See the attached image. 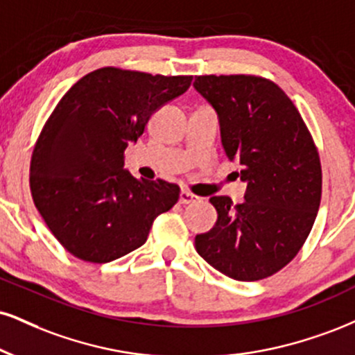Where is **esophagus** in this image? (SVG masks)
<instances>
[{
  "mask_svg": "<svg viewBox=\"0 0 355 355\" xmlns=\"http://www.w3.org/2000/svg\"><path fill=\"white\" fill-rule=\"evenodd\" d=\"M196 200H198V196L193 195V193H190V191H187V190H182L180 191V203L182 205L193 203V202H196Z\"/></svg>",
  "mask_w": 355,
  "mask_h": 355,
  "instance_id": "1",
  "label": "esophagus"
}]
</instances>
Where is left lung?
Returning <instances> with one entry per match:
<instances>
[{
    "label": "left lung",
    "instance_id": "1",
    "mask_svg": "<svg viewBox=\"0 0 355 355\" xmlns=\"http://www.w3.org/2000/svg\"><path fill=\"white\" fill-rule=\"evenodd\" d=\"M195 89L220 119L221 144L241 164L245 200L211 196L218 220L196 234L198 254L236 281L272 276L300 253L322 193L313 135L279 85L259 76H196Z\"/></svg>",
    "mask_w": 355,
    "mask_h": 355
}]
</instances>
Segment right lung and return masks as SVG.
<instances>
[{"label": "right lung", "instance_id": "add662e5", "mask_svg": "<svg viewBox=\"0 0 355 355\" xmlns=\"http://www.w3.org/2000/svg\"><path fill=\"white\" fill-rule=\"evenodd\" d=\"M191 79L101 67L58 102L34 145L29 187L44 223L72 256L102 264L130 253L178 202V185L135 178L123 168V152Z\"/></svg>", "mask_w": 355, "mask_h": 355}]
</instances>
